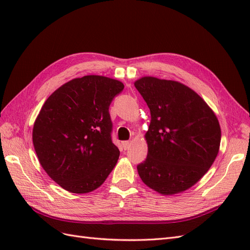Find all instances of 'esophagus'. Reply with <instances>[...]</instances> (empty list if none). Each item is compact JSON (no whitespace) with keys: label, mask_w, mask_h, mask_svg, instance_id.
<instances>
[{"label":"esophagus","mask_w":250,"mask_h":250,"mask_svg":"<svg viewBox=\"0 0 250 250\" xmlns=\"http://www.w3.org/2000/svg\"><path fill=\"white\" fill-rule=\"evenodd\" d=\"M130 145H131V143H130L129 141H124V142L122 143V146H123L124 150H127V149H129Z\"/></svg>","instance_id":"esophagus-1"}]
</instances>
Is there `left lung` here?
<instances>
[{"instance_id":"obj_1","label":"left lung","mask_w":250,"mask_h":250,"mask_svg":"<svg viewBox=\"0 0 250 250\" xmlns=\"http://www.w3.org/2000/svg\"><path fill=\"white\" fill-rule=\"evenodd\" d=\"M150 109L146 160L138 165L143 183L163 195L194 186L216 160L221 141L218 119L183 83L155 77L134 82Z\"/></svg>"}]
</instances>
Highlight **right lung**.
I'll return each mask as SVG.
<instances>
[{
	"mask_svg": "<svg viewBox=\"0 0 250 250\" xmlns=\"http://www.w3.org/2000/svg\"><path fill=\"white\" fill-rule=\"evenodd\" d=\"M124 84L97 75L73 79L53 93L37 116L32 139L43 170L64 190L99 188L120 155L109 105Z\"/></svg>",
	"mask_w": 250,
	"mask_h": 250,
	"instance_id": "right-lung-1",
	"label": "right lung"
}]
</instances>
